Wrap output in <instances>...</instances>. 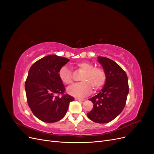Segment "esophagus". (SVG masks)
<instances>
[{"label": "esophagus", "instance_id": "esophagus-1", "mask_svg": "<svg viewBox=\"0 0 154 154\" xmlns=\"http://www.w3.org/2000/svg\"><path fill=\"white\" fill-rule=\"evenodd\" d=\"M75 100H77L78 101H84V100H83V99H79V98H77V97H76Z\"/></svg>", "mask_w": 154, "mask_h": 154}]
</instances>
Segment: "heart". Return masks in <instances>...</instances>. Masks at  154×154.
<instances>
[{
	"instance_id": "1",
	"label": "heart",
	"mask_w": 154,
	"mask_h": 154,
	"mask_svg": "<svg viewBox=\"0 0 154 154\" xmlns=\"http://www.w3.org/2000/svg\"><path fill=\"white\" fill-rule=\"evenodd\" d=\"M76 67L83 72L80 76L82 82L70 87L67 92L69 94L77 97H84L89 95L92 87L97 91L103 87L106 80L105 71L101 67H94V65L88 62H80ZM60 80L66 85H71L73 82L72 72L67 66H63L59 70Z\"/></svg>"
}]
</instances>
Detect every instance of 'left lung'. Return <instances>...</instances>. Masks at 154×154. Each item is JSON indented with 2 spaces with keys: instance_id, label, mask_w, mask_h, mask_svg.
I'll return each instance as SVG.
<instances>
[{
  "instance_id": "1",
  "label": "left lung",
  "mask_w": 154,
  "mask_h": 154,
  "mask_svg": "<svg viewBox=\"0 0 154 154\" xmlns=\"http://www.w3.org/2000/svg\"><path fill=\"white\" fill-rule=\"evenodd\" d=\"M106 74V80L101 91L89 99L94 105L87 113L92 122L106 123L115 119L122 112L129 92L128 77L124 70L113 60L98 57Z\"/></svg>"
}]
</instances>
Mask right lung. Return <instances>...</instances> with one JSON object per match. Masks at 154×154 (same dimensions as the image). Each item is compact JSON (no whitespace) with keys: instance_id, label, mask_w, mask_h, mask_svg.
I'll use <instances>...</instances> for the list:
<instances>
[{"instance_id":"1","label":"right lung","mask_w":154,"mask_h":154,"mask_svg":"<svg viewBox=\"0 0 154 154\" xmlns=\"http://www.w3.org/2000/svg\"><path fill=\"white\" fill-rule=\"evenodd\" d=\"M69 60L51 54L38 60L29 69L25 90L27 103L40 120L54 123L66 114L69 103L74 98L63 92L66 88L58 76L59 70ZM61 94L62 97L56 96Z\"/></svg>"}]
</instances>
